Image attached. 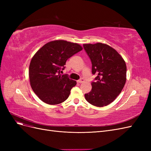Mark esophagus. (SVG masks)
I'll return each instance as SVG.
<instances>
[{
	"label": "esophagus",
	"instance_id": "34e87169",
	"mask_svg": "<svg viewBox=\"0 0 151 151\" xmlns=\"http://www.w3.org/2000/svg\"><path fill=\"white\" fill-rule=\"evenodd\" d=\"M84 81H84V79L81 78V79H79L77 82H78L79 83H84Z\"/></svg>",
	"mask_w": 151,
	"mask_h": 151
}]
</instances>
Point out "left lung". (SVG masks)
Wrapping results in <instances>:
<instances>
[{"label":"left lung","instance_id":"obj_1","mask_svg":"<svg viewBox=\"0 0 151 151\" xmlns=\"http://www.w3.org/2000/svg\"><path fill=\"white\" fill-rule=\"evenodd\" d=\"M84 49L92 63V74L97 76L92 82V89L85 94L87 101L103 107L112 103L120 94L126 83L125 60L109 45L98 43L84 44Z\"/></svg>","mask_w":151,"mask_h":151}]
</instances>
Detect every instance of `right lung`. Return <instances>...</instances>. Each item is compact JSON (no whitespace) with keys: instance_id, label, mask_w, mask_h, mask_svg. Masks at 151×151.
I'll return each instance as SVG.
<instances>
[{"instance_id":"add662e5","label":"right lung","mask_w":151,"mask_h":151,"mask_svg":"<svg viewBox=\"0 0 151 151\" xmlns=\"http://www.w3.org/2000/svg\"><path fill=\"white\" fill-rule=\"evenodd\" d=\"M82 50L77 43L55 40L45 44L35 54L29 68L30 85L42 101L58 104L68 98L77 83L60 73L67 59Z\"/></svg>"}]
</instances>
